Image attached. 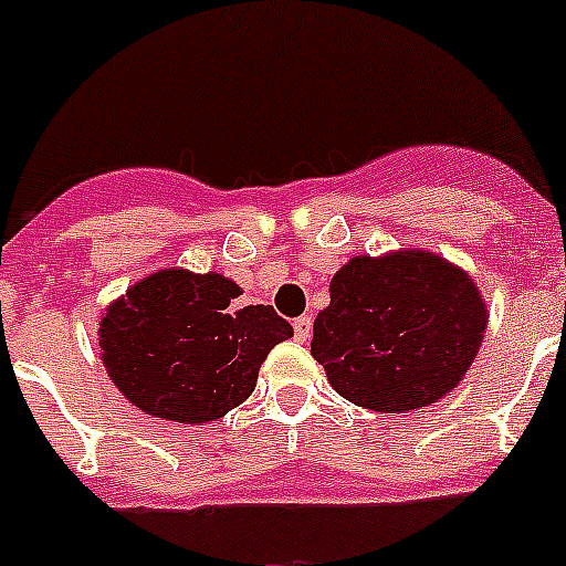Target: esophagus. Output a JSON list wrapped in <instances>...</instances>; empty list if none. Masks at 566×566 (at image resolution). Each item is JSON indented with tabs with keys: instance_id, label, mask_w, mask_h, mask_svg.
Returning <instances> with one entry per match:
<instances>
[{
	"instance_id": "obj_1",
	"label": "esophagus",
	"mask_w": 566,
	"mask_h": 566,
	"mask_svg": "<svg viewBox=\"0 0 566 566\" xmlns=\"http://www.w3.org/2000/svg\"><path fill=\"white\" fill-rule=\"evenodd\" d=\"M292 328H294V339H297V342H308L314 323H311V317H297L292 323Z\"/></svg>"
}]
</instances>
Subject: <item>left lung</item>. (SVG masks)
<instances>
[{
  "label": "left lung",
  "mask_w": 566,
  "mask_h": 566,
  "mask_svg": "<svg viewBox=\"0 0 566 566\" xmlns=\"http://www.w3.org/2000/svg\"><path fill=\"white\" fill-rule=\"evenodd\" d=\"M485 331L469 274L421 249L354 258L331 280L311 356L342 398L376 412L434 403L458 387Z\"/></svg>",
  "instance_id": "left-lung-1"
}]
</instances>
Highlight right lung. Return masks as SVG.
<instances>
[{"mask_svg": "<svg viewBox=\"0 0 566 566\" xmlns=\"http://www.w3.org/2000/svg\"><path fill=\"white\" fill-rule=\"evenodd\" d=\"M241 289L185 269L145 277L101 323L103 365L143 412L179 423L216 421L255 390L258 370L294 334L272 305L232 308Z\"/></svg>", "mask_w": 566, "mask_h": 566, "instance_id": "obj_1", "label": "right lung"}]
</instances>
